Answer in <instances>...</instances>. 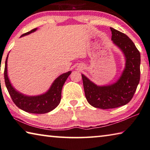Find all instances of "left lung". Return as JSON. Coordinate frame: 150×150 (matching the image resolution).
I'll use <instances>...</instances> for the list:
<instances>
[{"label": "left lung", "mask_w": 150, "mask_h": 150, "mask_svg": "<svg viewBox=\"0 0 150 150\" xmlns=\"http://www.w3.org/2000/svg\"><path fill=\"white\" fill-rule=\"evenodd\" d=\"M112 40L123 52L124 70L114 84L97 86L82 74L86 98L96 108L111 109L127 104L133 98L140 79V53L126 34L110 28Z\"/></svg>", "instance_id": "8db88e82"}]
</instances>
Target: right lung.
I'll list each match as a JSON object with an SVG mask.
<instances>
[{
    "instance_id": "right-lung-1",
    "label": "right lung",
    "mask_w": 150,
    "mask_h": 150,
    "mask_svg": "<svg viewBox=\"0 0 150 150\" xmlns=\"http://www.w3.org/2000/svg\"><path fill=\"white\" fill-rule=\"evenodd\" d=\"M36 30L37 28L33 29L28 33L23 34L21 37L33 33ZM8 56V54L7 55L5 61L4 72V81L9 94L16 106L26 112L38 114H45L55 109L60 102L61 92L64 84L72 72L69 71L59 76L54 81L48 91L45 94L38 96H27L17 91L10 82L7 72Z\"/></svg>"
}]
</instances>
